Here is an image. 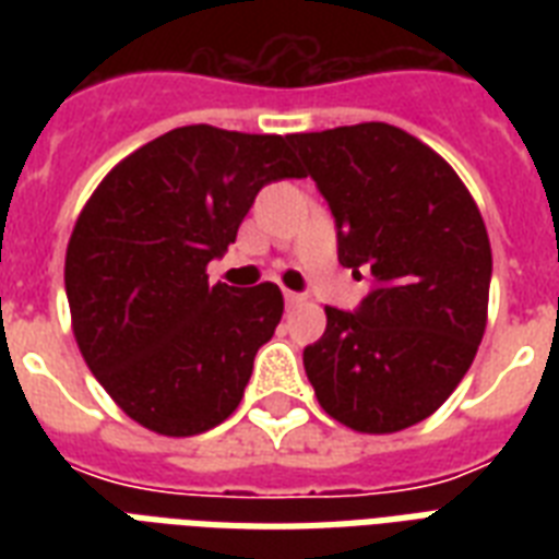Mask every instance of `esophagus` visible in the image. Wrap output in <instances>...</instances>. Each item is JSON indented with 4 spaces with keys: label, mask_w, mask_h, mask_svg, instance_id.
<instances>
[{
    "label": "esophagus",
    "mask_w": 559,
    "mask_h": 559,
    "mask_svg": "<svg viewBox=\"0 0 559 559\" xmlns=\"http://www.w3.org/2000/svg\"><path fill=\"white\" fill-rule=\"evenodd\" d=\"M284 301H287L289 307H296V305H301V301H305V296H298V293L287 289V293H284Z\"/></svg>",
    "instance_id": "1"
}]
</instances>
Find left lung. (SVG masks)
Here are the masks:
<instances>
[{
	"label": "left lung",
	"mask_w": 559,
	"mask_h": 559,
	"mask_svg": "<svg viewBox=\"0 0 559 559\" xmlns=\"http://www.w3.org/2000/svg\"><path fill=\"white\" fill-rule=\"evenodd\" d=\"M340 228V263L377 287L357 313L324 307L305 348L319 406L354 432L391 435L443 406L487 328L490 237L443 156L400 127L366 121L289 135Z\"/></svg>",
	"instance_id": "obj_1"
}]
</instances>
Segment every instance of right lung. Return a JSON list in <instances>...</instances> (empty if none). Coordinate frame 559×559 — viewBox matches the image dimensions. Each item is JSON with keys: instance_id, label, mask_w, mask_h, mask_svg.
I'll use <instances>...</instances> for the list:
<instances>
[{"instance_id": "obj_1", "label": "right lung", "mask_w": 559, "mask_h": 559, "mask_svg": "<svg viewBox=\"0 0 559 559\" xmlns=\"http://www.w3.org/2000/svg\"><path fill=\"white\" fill-rule=\"evenodd\" d=\"M305 177L289 135L177 127L118 162L66 249L72 333L95 380L135 424L191 438L243 400L284 296L270 281L209 284L266 182Z\"/></svg>"}]
</instances>
